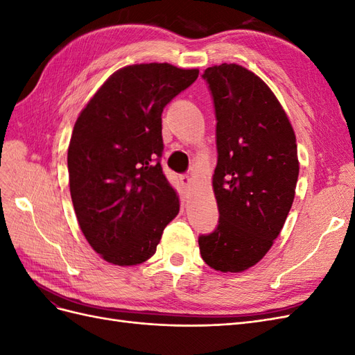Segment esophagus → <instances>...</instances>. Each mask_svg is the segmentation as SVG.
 I'll return each instance as SVG.
<instances>
[{
	"label": "esophagus",
	"mask_w": 355,
	"mask_h": 355,
	"mask_svg": "<svg viewBox=\"0 0 355 355\" xmlns=\"http://www.w3.org/2000/svg\"><path fill=\"white\" fill-rule=\"evenodd\" d=\"M180 184H182V187H184L185 189H189L192 187V178L188 176V175L180 176Z\"/></svg>",
	"instance_id": "esophagus-1"
}]
</instances>
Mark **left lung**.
<instances>
[{
    "label": "left lung",
    "instance_id": "8db88e82",
    "mask_svg": "<svg viewBox=\"0 0 355 355\" xmlns=\"http://www.w3.org/2000/svg\"><path fill=\"white\" fill-rule=\"evenodd\" d=\"M216 114L213 191L219 222L200 235L202 261L241 272L271 249L293 204L299 176L296 136L268 85L235 63L202 73Z\"/></svg>",
    "mask_w": 355,
    "mask_h": 355
}]
</instances>
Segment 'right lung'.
I'll return each instance as SVG.
<instances>
[{
  "mask_svg": "<svg viewBox=\"0 0 355 355\" xmlns=\"http://www.w3.org/2000/svg\"><path fill=\"white\" fill-rule=\"evenodd\" d=\"M198 69L141 63L114 72L85 105L68 148L69 189L85 240L106 262L151 257L179 198L161 167V114Z\"/></svg>",
  "mask_w": 355,
  "mask_h": 355,
  "instance_id": "1",
  "label": "right lung"
}]
</instances>
